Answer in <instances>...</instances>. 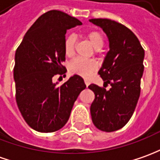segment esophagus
Segmentation results:
<instances>
[{"mask_svg":"<svg viewBox=\"0 0 160 160\" xmlns=\"http://www.w3.org/2000/svg\"><path fill=\"white\" fill-rule=\"evenodd\" d=\"M85 84H86V86H87V87H88V86H89V82H88V80H85Z\"/></svg>","mask_w":160,"mask_h":160,"instance_id":"34e87169","label":"esophagus"}]
</instances>
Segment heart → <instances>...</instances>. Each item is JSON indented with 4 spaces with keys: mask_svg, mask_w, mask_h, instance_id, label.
Instances as JSON below:
<instances>
[{
    "mask_svg": "<svg viewBox=\"0 0 160 160\" xmlns=\"http://www.w3.org/2000/svg\"><path fill=\"white\" fill-rule=\"evenodd\" d=\"M86 38L94 48V52L99 53L102 48L105 42L103 34L99 30H92L86 35ZM77 38L73 34L68 35L65 39L64 50L67 57H72L75 52ZM98 65L93 59H83L77 58L72 60L69 64V71L73 74L88 78L97 70Z\"/></svg>",
    "mask_w": 160,
    "mask_h": 160,
    "instance_id": "b5f03b06",
    "label": "heart"
}]
</instances>
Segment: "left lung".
Returning <instances> with one entry per match:
<instances>
[{"instance_id": "1", "label": "left lung", "mask_w": 160, "mask_h": 160, "mask_svg": "<svg viewBox=\"0 0 160 160\" xmlns=\"http://www.w3.org/2000/svg\"><path fill=\"white\" fill-rule=\"evenodd\" d=\"M89 21L102 28L109 41V51L98 72L104 86L88 87L94 93L91 117L97 129L112 132L122 128L134 113L140 96L144 50L123 24L102 18ZM108 84L112 86L109 89L105 88Z\"/></svg>"}]
</instances>
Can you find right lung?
Here are the masks:
<instances>
[{
  "label": "right lung",
  "instance_id": "add662e5",
  "mask_svg": "<svg viewBox=\"0 0 160 160\" xmlns=\"http://www.w3.org/2000/svg\"><path fill=\"white\" fill-rule=\"evenodd\" d=\"M81 22L59 10H50L35 22L16 52L14 79L21 114L33 130L54 132L66 124L73 104L86 88L73 75L58 87L52 78L66 72L64 43L66 30Z\"/></svg>",
  "mask_w": 160,
  "mask_h": 160
}]
</instances>
